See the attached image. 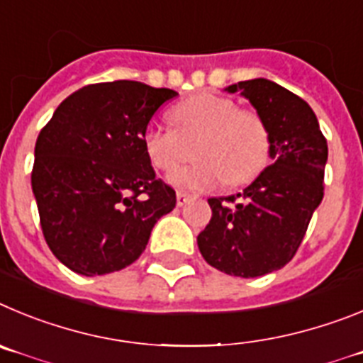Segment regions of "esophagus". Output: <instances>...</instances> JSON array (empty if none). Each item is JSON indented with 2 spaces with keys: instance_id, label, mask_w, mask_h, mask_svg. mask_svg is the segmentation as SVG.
<instances>
[{
  "instance_id": "obj_1",
  "label": "esophagus",
  "mask_w": 363,
  "mask_h": 363,
  "mask_svg": "<svg viewBox=\"0 0 363 363\" xmlns=\"http://www.w3.org/2000/svg\"><path fill=\"white\" fill-rule=\"evenodd\" d=\"M189 199H191V195L184 194V191H177V206H179V208H182L186 202H189Z\"/></svg>"
}]
</instances>
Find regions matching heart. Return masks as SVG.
I'll use <instances>...</instances> for the list:
<instances>
[{"mask_svg":"<svg viewBox=\"0 0 363 363\" xmlns=\"http://www.w3.org/2000/svg\"><path fill=\"white\" fill-rule=\"evenodd\" d=\"M175 128L150 125L143 145L150 161L172 172L194 157L201 161L174 172L168 181L177 188L210 189L253 181L269 157V130L253 110H238L230 97L197 94L172 112Z\"/></svg>","mask_w":363,"mask_h":363,"instance_id":"b5f03b06","label":"heart"}]
</instances>
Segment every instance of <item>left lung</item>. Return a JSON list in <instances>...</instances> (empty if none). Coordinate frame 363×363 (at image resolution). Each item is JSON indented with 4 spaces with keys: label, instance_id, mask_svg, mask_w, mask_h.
Listing matches in <instances>:
<instances>
[{
    "label": "left lung",
    "instance_id": "1",
    "mask_svg": "<svg viewBox=\"0 0 363 363\" xmlns=\"http://www.w3.org/2000/svg\"><path fill=\"white\" fill-rule=\"evenodd\" d=\"M240 92L269 130V166L242 194L208 199L210 224L197 237L204 260L226 275L255 279L280 269L298 250L324 197L328 141L308 103L264 77L224 88Z\"/></svg>",
    "mask_w": 363,
    "mask_h": 363
}]
</instances>
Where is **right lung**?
I'll use <instances>...</instances> for the list:
<instances>
[{"instance_id":"add662e5","label":"right lung","mask_w":363,"mask_h":363,"mask_svg":"<svg viewBox=\"0 0 363 363\" xmlns=\"http://www.w3.org/2000/svg\"><path fill=\"white\" fill-rule=\"evenodd\" d=\"M179 96L139 81L79 88L57 106L34 150L32 191L55 259L84 277L135 262L175 191L143 145L157 108Z\"/></svg>"}]
</instances>
